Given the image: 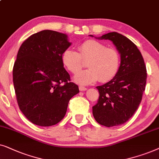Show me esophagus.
<instances>
[{
	"instance_id": "obj_1",
	"label": "esophagus",
	"mask_w": 159,
	"mask_h": 159,
	"mask_svg": "<svg viewBox=\"0 0 159 159\" xmlns=\"http://www.w3.org/2000/svg\"><path fill=\"white\" fill-rule=\"evenodd\" d=\"M79 90L80 91H86V90H87V88H86V87H84V86H79Z\"/></svg>"
}]
</instances>
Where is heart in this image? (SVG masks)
Instances as JSON below:
<instances>
[{
    "instance_id": "1",
    "label": "heart",
    "mask_w": 159,
    "mask_h": 159,
    "mask_svg": "<svg viewBox=\"0 0 159 159\" xmlns=\"http://www.w3.org/2000/svg\"><path fill=\"white\" fill-rule=\"evenodd\" d=\"M79 53L67 48L62 54V62L65 68L72 73H77L83 67V60H87L89 68L78 73L74 81L87 85L99 81L106 83L117 75L120 65V54L114 48H107L96 40H87L78 46Z\"/></svg>"
}]
</instances>
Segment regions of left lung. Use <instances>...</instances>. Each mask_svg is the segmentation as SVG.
<instances>
[{"instance_id":"left-lung-1","label":"left lung","mask_w":159,"mask_h":159,"mask_svg":"<svg viewBox=\"0 0 159 159\" xmlns=\"http://www.w3.org/2000/svg\"><path fill=\"white\" fill-rule=\"evenodd\" d=\"M95 38L113 42L120 54V65L113 79L97 86L99 97L92 113L101 125L118 126L132 118L140 104L147 79L145 62L137 46L121 34L112 32Z\"/></svg>"}]
</instances>
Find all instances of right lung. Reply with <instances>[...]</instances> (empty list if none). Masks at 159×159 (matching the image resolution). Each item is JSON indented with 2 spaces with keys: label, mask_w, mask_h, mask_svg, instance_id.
Listing matches in <instances>:
<instances>
[{
  "label": "right lung",
  "mask_w": 159,
  "mask_h": 159,
  "mask_svg": "<svg viewBox=\"0 0 159 159\" xmlns=\"http://www.w3.org/2000/svg\"><path fill=\"white\" fill-rule=\"evenodd\" d=\"M71 45L66 34L45 30L25 40L13 67L14 90L20 111L41 126L57 124L68 102L79 92L64 68L62 54Z\"/></svg>",
  "instance_id": "obj_1"
}]
</instances>
